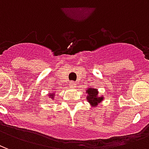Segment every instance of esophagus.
<instances>
[{"mask_svg":"<svg viewBox=\"0 0 149 149\" xmlns=\"http://www.w3.org/2000/svg\"><path fill=\"white\" fill-rule=\"evenodd\" d=\"M69 87L70 88L76 87V83H75L74 81H70V82H69Z\"/></svg>","mask_w":149,"mask_h":149,"instance_id":"34e87169","label":"esophagus"}]
</instances>
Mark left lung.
<instances>
[{
	"label": "left lung",
	"instance_id": "8db88e82",
	"mask_svg": "<svg viewBox=\"0 0 149 149\" xmlns=\"http://www.w3.org/2000/svg\"><path fill=\"white\" fill-rule=\"evenodd\" d=\"M88 94L87 100L89 102L92 107H96L103 100V97H98V91L93 88H88L86 90Z\"/></svg>",
	"mask_w": 149,
	"mask_h": 149
}]
</instances>
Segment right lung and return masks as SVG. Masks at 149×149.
Masks as SVG:
<instances>
[{
	"label": "right lung",
	"instance_id": "obj_1",
	"mask_svg": "<svg viewBox=\"0 0 149 149\" xmlns=\"http://www.w3.org/2000/svg\"><path fill=\"white\" fill-rule=\"evenodd\" d=\"M54 95H55L54 93H50L49 96L50 97V98H51V99H53V97H54Z\"/></svg>",
	"mask_w": 149,
	"mask_h": 149
}]
</instances>
